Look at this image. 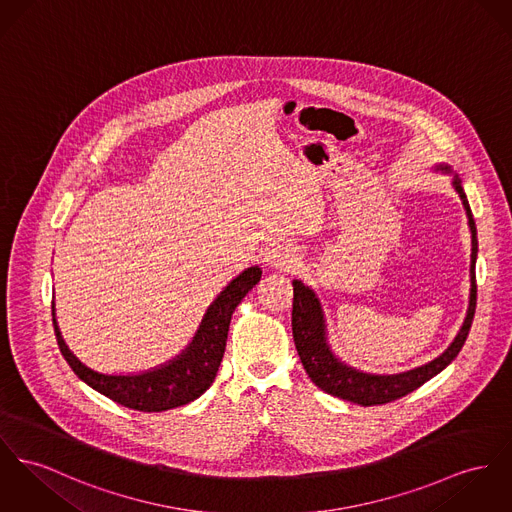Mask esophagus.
Here are the masks:
<instances>
[{
  "label": "esophagus",
  "instance_id": "34e87169",
  "mask_svg": "<svg viewBox=\"0 0 512 512\" xmlns=\"http://www.w3.org/2000/svg\"><path fill=\"white\" fill-rule=\"evenodd\" d=\"M294 259L296 253L290 243H271L265 249V263L271 267H288Z\"/></svg>",
  "mask_w": 512,
  "mask_h": 512
}]
</instances>
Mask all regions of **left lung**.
<instances>
[{
    "mask_svg": "<svg viewBox=\"0 0 512 512\" xmlns=\"http://www.w3.org/2000/svg\"><path fill=\"white\" fill-rule=\"evenodd\" d=\"M440 171H448V165H438ZM456 193L462 198V204L468 214V224L472 230V290H470V308L464 319V325L460 333L456 335L454 343L440 354L438 358L431 360L429 364H423L419 368L401 372V374H366L353 366H347L341 362L335 354L331 353V347L327 343V327L325 317L321 312V304L308 286H304L302 280H294V302H292V335L294 345L300 354V360L312 378L317 388H321L327 394L341 397L345 401H353L358 405L370 407V405H384L395 401L403 395L415 392L425 382H429L438 372H442L456 356L462 351L470 329H472L473 315H475V300H477V284H475V259H477V230L473 222L472 208L462 189V181L458 175H454L452 181Z\"/></svg>",
    "mask_w": 512,
    "mask_h": 512,
    "instance_id": "8db88e82",
    "label": "left lung"
}]
</instances>
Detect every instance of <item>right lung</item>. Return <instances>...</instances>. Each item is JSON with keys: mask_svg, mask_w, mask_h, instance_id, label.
<instances>
[{"mask_svg": "<svg viewBox=\"0 0 512 512\" xmlns=\"http://www.w3.org/2000/svg\"><path fill=\"white\" fill-rule=\"evenodd\" d=\"M259 280V267H249L241 275L236 276L206 310L197 335L193 337L189 347L167 364H161L159 368L142 374L113 376L95 372L89 366H85L64 343L52 304V323L56 341L60 353L64 354L66 362L78 374L79 380H83L95 392L107 395L109 399L128 409L144 413H158L173 407H181L195 401L212 386L226 351L232 314L237 304Z\"/></svg>", "mask_w": 512, "mask_h": 512, "instance_id": "add662e5", "label": "right lung"}]
</instances>
